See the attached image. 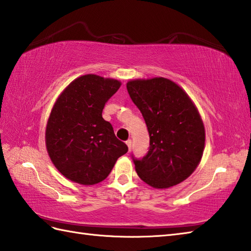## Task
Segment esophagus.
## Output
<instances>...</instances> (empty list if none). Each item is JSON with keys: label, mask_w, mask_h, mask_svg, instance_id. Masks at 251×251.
Returning <instances> with one entry per match:
<instances>
[{"label": "esophagus", "mask_w": 251, "mask_h": 251, "mask_svg": "<svg viewBox=\"0 0 251 251\" xmlns=\"http://www.w3.org/2000/svg\"><path fill=\"white\" fill-rule=\"evenodd\" d=\"M126 145H127V147H128V150L130 151V149H131V140L130 139H128L126 141Z\"/></svg>", "instance_id": "34e87169"}]
</instances>
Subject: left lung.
<instances>
[{"label":"left lung","mask_w":251,"mask_h":251,"mask_svg":"<svg viewBox=\"0 0 251 251\" xmlns=\"http://www.w3.org/2000/svg\"><path fill=\"white\" fill-rule=\"evenodd\" d=\"M127 90L145 119L150 137L142 158L132 155L140 179L156 189L182 182L200 164L205 128L190 97L164 77L136 79Z\"/></svg>","instance_id":"obj_1"}]
</instances>
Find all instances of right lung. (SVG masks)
<instances>
[{
    "mask_svg": "<svg viewBox=\"0 0 251 251\" xmlns=\"http://www.w3.org/2000/svg\"><path fill=\"white\" fill-rule=\"evenodd\" d=\"M121 83L95 74L69 85L57 99L46 127V148L52 164L66 178L92 185L108 177L128 151L103 120L104 104Z\"/></svg>",
    "mask_w": 251,
    "mask_h": 251,
    "instance_id": "1",
    "label": "right lung"
}]
</instances>
